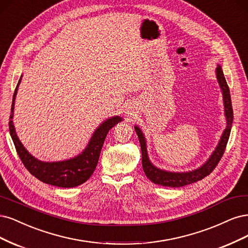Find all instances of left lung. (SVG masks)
I'll return each instance as SVG.
<instances>
[{
	"label": "left lung",
	"instance_id": "8db88e82",
	"mask_svg": "<svg viewBox=\"0 0 248 248\" xmlns=\"http://www.w3.org/2000/svg\"><path fill=\"white\" fill-rule=\"evenodd\" d=\"M217 76L218 83L220 85V89L222 91L228 125H227V129L225 130V132H223V134L221 136V139L218 143V146L217 147V149L214 150V153L208 159V162H206V164H204L201 168H199V169H197L195 171L186 172V173L167 172V171L157 169V168H155L153 164H151L148 159L147 150H146V142H145L144 136H143L141 130L138 126H135V131L138 135L140 146H141L143 171H144L148 179H150L154 183H155V185H159L163 186L179 187V186L189 185V183H194L196 181L202 180L206 176H208V175L215 169V167H217V164L219 163L220 158L222 157L223 153H225L227 144H228L232 124H233V119H234V114H233V108H232L229 86L226 81L225 75H223V72L219 66L217 69Z\"/></svg>",
	"mask_w": 248,
	"mask_h": 248
}]
</instances>
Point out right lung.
<instances>
[{"label": "right lung", "mask_w": 248, "mask_h": 248, "mask_svg": "<svg viewBox=\"0 0 248 248\" xmlns=\"http://www.w3.org/2000/svg\"><path fill=\"white\" fill-rule=\"evenodd\" d=\"M20 80L21 78L19 79L13 94L11 113L9 117V131L15 145V149H16L17 155L21 159L23 166H25L27 168V170L37 179L41 180L42 182L48 183V185L51 186L60 187H74L82 185L83 182H85L92 176L95 167L98 165L103 143L109 130L112 129V127L119 122H122V117L115 116L107 119L106 122H104L103 124L99 126V129L94 132L93 138L90 141L89 146H87L83 153L81 155H79L78 156L72 159H68V161L57 163L40 162L34 156H31L26 150V148L23 147V145L17 138L16 133H15L14 125L12 123L14 101L15 97H16V93Z\"/></svg>", "instance_id": "add662e5"}]
</instances>
